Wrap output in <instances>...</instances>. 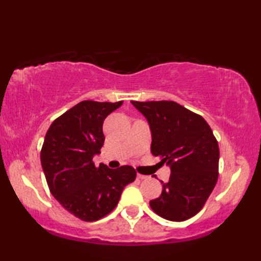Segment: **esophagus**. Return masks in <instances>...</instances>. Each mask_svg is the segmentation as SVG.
<instances>
[{
  "instance_id": "esophagus-1",
  "label": "esophagus",
  "mask_w": 261,
  "mask_h": 261,
  "mask_svg": "<svg viewBox=\"0 0 261 261\" xmlns=\"http://www.w3.org/2000/svg\"><path fill=\"white\" fill-rule=\"evenodd\" d=\"M137 177H138V178H139V179H147V178H149V177L148 176H145V175H141V174H138L137 175Z\"/></svg>"
}]
</instances>
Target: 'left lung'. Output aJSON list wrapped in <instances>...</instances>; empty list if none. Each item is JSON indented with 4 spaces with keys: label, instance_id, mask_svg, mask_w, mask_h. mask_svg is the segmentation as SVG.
Masks as SVG:
<instances>
[{
    "label": "left lung",
    "instance_id": "left-lung-1",
    "mask_svg": "<svg viewBox=\"0 0 261 261\" xmlns=\"http://www.w3.org/2000/svg\"><path fill=\"white\" fill-rule=\"evenodd\" d=\"M147 119L151 153L170 167L162 195L150 207L162 218L181 222L197 214L219 177V145L207 122L173 101H131Z\"/></svg>",
    "mask_w": 261,
    "mask_h": 261
}]
</instances>
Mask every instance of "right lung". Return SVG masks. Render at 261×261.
Instances as JSON below:
<instances>
[{"instance_id": "obj_1", "label": "right lung", "mask_w": 261, "mask_h": 261, "mask_svg": "<svg viewBox=\"0 0 261 261\" xmlns=\"http://www.w3.org/2000/svg\"><path fill=\"white\" fill-rule=\"evenodd\" d=\"M123 101H83L55 120L45 137L40 159L53 196L86 222L112 212L123 188L136 179L131 166L95 167L93 157L104 143L103 122Z\"/></svg>"}]
</instances>
